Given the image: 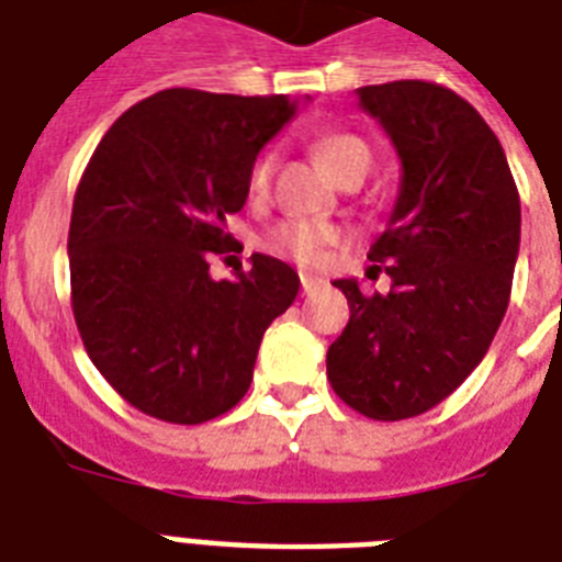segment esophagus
<instances>
[{
	"mask_svg": "<svg viewBox=\"0 0 562 562\" xmlns=\"http://www.w3.org/2000/svg\"><path fill=\"white\" fill-rule=\"evenodd\" d=\"M300 285H303V294H312V291H317L324 285V280L315 277V273H300Z\"/></svg>",
	"mask_w": 562,
	"mask_h": 562,
	"instance_id": "34e87169",
	"label": "esophagus"
}]
</instances>
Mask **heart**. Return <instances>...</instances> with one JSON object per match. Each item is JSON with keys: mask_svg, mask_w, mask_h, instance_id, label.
<instances>
[{"mask_svg": "<svg viewBox=\"0 0 562 562\" xmlns=\"http://www.w3.org/2000/svg\"><path fill=\"white\" fill-rule=\"evenodd\" d=\"M312 148H315L317 160L324 162L326 171H329L335 180L347 178L352 171L370 169V148L364 139H359V136L329 131V134H317ZM273 166H277V154L273 151H262L256 157L254 169H250V180H247V183H250V192H268ZM341 238L344 229L335 227V224L291 218L280 221V224L265 236V247H268L271 254L282 256V259H291V262L312 268V265L324 262L326 247L338 245Z\"/></svg>", "mask_w": 562, "mask_h": 562, "instance_id": "obj_1", "label": "heart"}]
</instances>
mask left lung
Instances as JSON below:
<instances>
[{
	"instance_id": "1",
	"label": "left lung",
	"mask_w": 562,
	"mask_h": 562,
	"mask_svg": "<svg viewBox=\"0 0 562 562\" xmlns=\"http://www.w3.org/2000/svg\"><path fill=\"white\" fill-rule=\"evenodd\" d=\"M359 101L402 162L391 221L368 254L391 291L333 282L350 324L326 375L350 408L393 423L435 408L487 356L510 303L522 212L505 148L458 92L391 81L361 87Z\"/></svg>"
}]
</instances>
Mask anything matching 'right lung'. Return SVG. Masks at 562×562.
<instances>
[{
    "label": "right lung",
    "mask_w": 562,
    "mask_h": 562,
    "mask_svg": "<svg viewBox=\"0 0 562 562\" xmlns=\"http://www.w3.org/2000/svg\"><path fill=\"white\" fill-rule=\"evenodd\" d=\"M289 95L175 87L110 125L81 175L69 221L72 312L87 356L148 417L198 426L250 387L265 329L300 277L273 256L212 280L233 250L256 154L294 116Z\"/></svg>",
    "instance_id": "right-lung-1"
}]
</instances>
